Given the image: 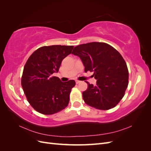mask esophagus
I'll return each instance as SVG.
<instances>
[{
	"instance_id": "obj_1",
	"label": "esophagus",
	"mask_w": 151,
	"mask_h": 151,
	"mask_svg": "<svg viewBox=\"0 0 151 151\" xmlns=\"http://www.w3.org/2000/svg\"><path fill=\"white\" fill-rule=\"evenodd\" d=\"M76 84H79L80 83H81V81H76Z\"/></svg>"
}]
</instances>
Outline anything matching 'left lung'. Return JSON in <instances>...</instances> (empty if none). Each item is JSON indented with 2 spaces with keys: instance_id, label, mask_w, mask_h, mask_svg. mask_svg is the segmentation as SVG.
<instances>
[{
  "instance_id": "1",
  "label": "left lung",
  "mask_w": 151,
  "mask_h": 151,
  "mask_svg": "<svg viewBox=\"0 0 151 151\" xmlns=\"http://www.w3.org/2000/svg\"><path fill=\"white\" fill-rule=\"evenodd\" d=\"M72 54L83 62L86 72H93L96 85L90 84L83 93L90 106L107 110L116 106L124 96L129 84V70L121 54L111 45L91 42L74 47Z\"/></svg>"
}]
</instances>
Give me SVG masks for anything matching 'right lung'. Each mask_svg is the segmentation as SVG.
I'll list each match as a JSON object with an SVG mask.
<instances>
[{"instance_id":"add662e5","label":"right lung","mask_w":151,"mask_h":151,"mask_svg":"<svg viewBox=\"0 0 151 151\" xmlns=\"http://www.w3.org/2000/svg\"><path fill=\"white\" fill-rule=\"evenodd\" d=\"M73 46L52 45L40 47L29 57L24 65L21 85L27 100L36 111L52 115L65 108L69 103L74 80L62 82L53 76L62 61L72 53Z\"/></svg>"}]
</instances>
